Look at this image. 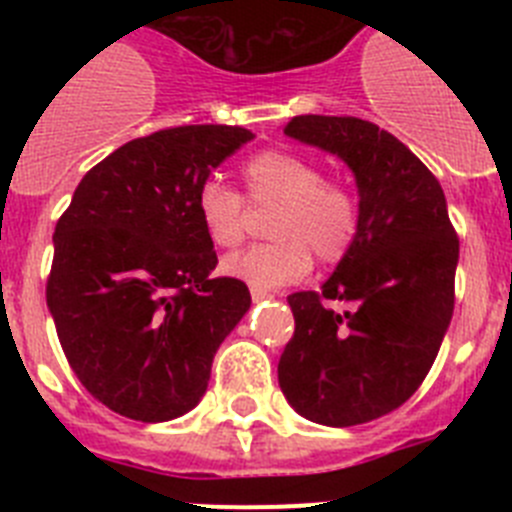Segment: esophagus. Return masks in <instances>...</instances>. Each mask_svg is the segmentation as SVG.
Listing matches in <instances>:
<instances>
[{"label": "esophagus", "instance_id": "obj_1", "mask_svg": "<svg viewBox=\"0 0 512 512\" xmlns=\"http://www.w3.org/2000/svg\"><path fill=\"white\" fill-rule=\"evenodd\" d=\"M269 292H266V289H259V287H251V300L253 302H264V300H269Z\"/></svg>", "mask_w": 512, "mask_h": 512}]
</instances>
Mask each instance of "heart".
Returning a JSON list of instances; mask_svg holds the SVG:
<instances>
[{
	"instance_id": "heart-1",
	"label": "heart",
	"mask_w": 512,
	"mask_h": 512,
	"mask_svg": "<svg viewBox=\"0 0 512 512\" xmlns=\"http://www.w3.org/2000/svg\"><path fill=\"white\" fill-rule=\"evenodd\" d=\"M248 197L253 202H279L271 235L261 243L223 259L228 277L259 289L300 282L312 269V254L323 264H336L354 246L359 233V200L341 182L323 179L318 161L295 151L269 148L243 166ZM197 217L215 246L233 248L248 228L246 202L228 184L207 179L197 189Z\"/></svg>"
}]
</instances>
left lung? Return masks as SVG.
I'll list each match as a JSON object with an SVG mask.
<instances>
[{
  "label": "left lung",
  "instance_id": "obj_1",
  "mask_svg": "<svg viewBox=\"0 0 512 512\" xmlns=\"http://www.w3.org/2000/svg\"><path fill=\"white\" fill-rule=\"evenodd\" d=\"M284 135L354 171L359 233L320 292L287 297L295 336L279 387L312 423H369L410 400L436 361L454 315L459 238L436 176L374 122L300 115Z\"/></svg>",
  "mask_w": 512,
  "mask_h": 512
}]
</instances>
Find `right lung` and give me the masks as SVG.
Returning a JSON list of instances; mask_svg holds the SVG:
<instances>
[{
	"label": "right lung",
	"instance_id": "add662e5",
	"mask_svg": "<svg viewBox=\"0 0 512 512\" xmlns=\"http://www.w3.org/2000/svg\"><path fill=\"white\" fill-rule=\"evenodd\" d=\"M253 138L233 125H184L135 138L76 187L53 233L45 297L63 354L92 397L140 423L202 400L212 359L251 307L215 277L197 189Z\"/></svg>",
	"mask_w": 512,
	"mask_h": 512
}]
</instances>
